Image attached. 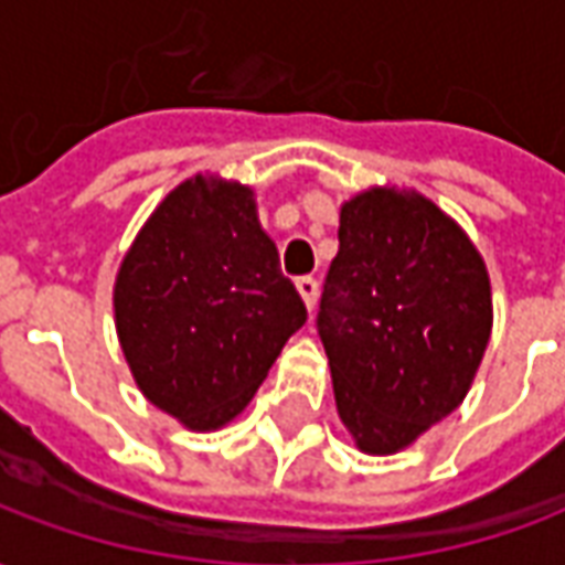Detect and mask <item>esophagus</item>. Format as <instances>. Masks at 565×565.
<instances>
[{
    "mask_svg": "<svg viewBox=\"0 0 565 565\" xmlns=\"http://www.w3.org/2000/svg\"><path fill=\"white\" fill-rule=\"evenodd\" d=\"M296 290H299V296L306 299L308 311H315V306H318V281H315L311 275H306V278H299V281H296Z\"/></svg>",
    "mask_w": 565,
    "mask_h": 565,
    "instance_id": "1",
    "label": "esophagus"
}]
</instances>
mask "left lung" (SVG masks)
I'll list each match as a JSON object with an SVG mask.
<instances>
[{
	"label": "left lung",
	"instance_id": "8db88e82",
	"mask_svg": "<svg viewBox=\"0 0 565 565\" xmlns=\"http://www.w3.org/2000/svg\"><path fill=\"white\" fill-rule=\"evenodd\" d=\"M490 320L484 259L445 211L381 186L344 202L318 335L360 450L393 454L448 417L484 356Z\"/></svg>",
	"mask_w": 565,
	"mask_h": 565
}]
</instances>
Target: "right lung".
Segmentation results:
<instances>
[{"mask_svg": "<svg viewBox=\"0 0 565 565\" xmlns=\"http://www.w3.org/2000/svg\"><path fill=\"white\" fill-rule=\"evenodd\" d=\"M120 348L150 403L193 429L233 420L308 311L254 193L190 178L162 199L115 284Z\"/></svg>", "mask_w": 565, "mask_h": 565, "instance_id": "obj_1", "label": "right lung"}]
</instances>
